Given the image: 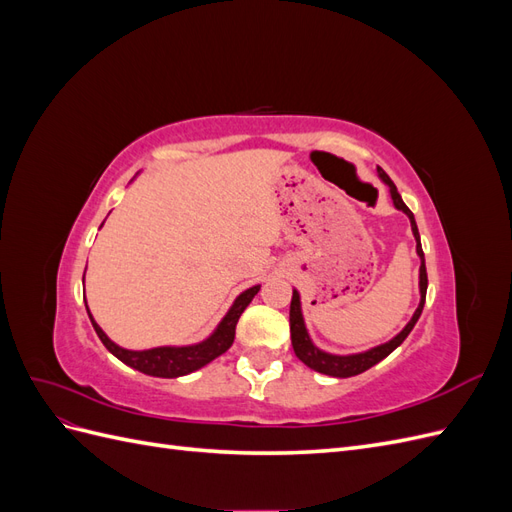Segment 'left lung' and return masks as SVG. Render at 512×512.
Masks as SVG:
<instances>
[{
	"instance_id": "left-lung-1",
	"label": "left lung",
	"mask_w": 512,
	"mask_h": 512,
	"mask_svg": "<svg viewBox=\"0 0 512 512\" xmlns=\"http://www.w3.org/2000/svg\"><path fill=\"white\" fill-rule=\"evenodd\" d=\"M380 177L384 179V183L389 185L391 188V196H393V203L399 211H404L408 218H410V224H412V232L416 237V252L418 256H421V303H418L416 312L412 316V320L406 324V329L401 331L397 337H393L389 344H382L378 348H371L367 352H361V354H350V356H335V354H327L318 350L312 339H309L307 331H305V324H303V316H301V303H299V292L294 290L292 292V301H290V339H292V348H294V354L299 356V359L307 365L312 367L314 371H320V374H327V376H335V378H350V376H356V374H363V371H367L369 367H374L376 363H380L382 359H386L404 339L410 335V331L414 329L416 320L421 318V312H423V305H425V294H427V269H425V254H423V247H421V239H418V228H416V222H414V215L412 211L406 207L404 200H401L395 183L391 181V177L386 173H380Z\"/></svg>"
}]
</instances>
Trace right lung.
<instances>
[{
  "instance_id": "1",
  "label": "right lung",
  "mask_w": 512,
  "mask_h": 512,
  "mask_svg": "<svg viewBox=\"0 0 512 512\" xmlns=\"http://www.w3.org/2000/svg\"><path fill=\"white\" fill-rule=\"evenodd\" d=\"M258 290H260V286H254L250 290H245L243 294H239L235 305L230 307V312L220 322L218 331H215L207 339V342L188 346V348H151V350H143V352L123 350L104 335V331L98 327L96 320L91 318V314H89V318L100 337V342L106 346L108 352H113L119 361H123L138 371H143V374H147V376L177 378V376L192 374V371L207 365L209 361L215 359V356H220L222 352H226L232 346V342H235L237 322H239L241 314L245 312V307L250 305L252 299L256 297Z\"/></svg>"
}]
</instances>
